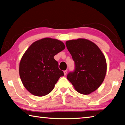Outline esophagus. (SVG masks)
Here are the masks:
<instances>
[{
  "mask_svg": "<svg viewBox=\"0 0 125 125\" xmlns=\"http://www.w3.org/2000/svg\"><path fill=\"white\" fill-rule=\"evenodd\" d=\"M67 72H68L67 70L64 71V75H66V74H67Z\"/></svg>",
  "mask_w": 125,
  "mask_h": 125,
  "instance_id": "obj_1",
  "label": "esophagus"
}]
</instances>
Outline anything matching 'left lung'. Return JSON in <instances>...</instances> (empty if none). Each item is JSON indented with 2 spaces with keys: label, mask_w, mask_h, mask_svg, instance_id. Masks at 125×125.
<instances>
[{
  "label": "left lung",
  "mask_w": 125,
  "mask_h": 125,
  "mask_svg": "<svg viewBox=\"0 0 125 125\" xmlns=\"http://www.w3.org/2000/svg\"><path fill=\"white\" fill-rule=\"evenodd\" d=\"M65 45L75 64L74 70L68 74L67 79L78 93L89 94L104 80L107 67L104 55L98 46L86 39L69 40Z\"/></svg>",
  "instance_id": "left-lung-1"
}]
</instances>
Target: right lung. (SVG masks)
Listing matches in <instances>:
<instances>
[{"mask_svg":"<svg viewBox=\"0 0 125 125\" xmlns=\"http://www.w3.org/2000/svg\"><path fill=\"white\" fill-rule=\"evenodd\" d=\"M64 48L62 41L51 38L38 40L28 48L20 61L19 74L30 93L43 96L52 92L59 78L64 75L54 56Z\"/></svg>","mask_w":125,"mask_h":125,"instance_id":"obj_1","label":"right lung"}]
</instances>
